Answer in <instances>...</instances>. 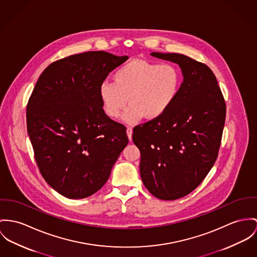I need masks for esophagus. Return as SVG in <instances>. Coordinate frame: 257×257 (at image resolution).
<instances>
[{
	"label": "esophagus",
	"instance_id": "34e87169",
	"mask_svg": "<svg viewBox=\"0 0 257 257\" xmlns=\"http://www.w3.org/2000/svg\"><path fill=\"white\" fill-rule=\"evenodd\" d=\"M126 133H127V136H128L129 141H132V134H133V130H132V128L128 127V128H127V130H126Z\"/></svg>",
	"mask_w": 257,
	"mask_h": 257
}]
</instances>
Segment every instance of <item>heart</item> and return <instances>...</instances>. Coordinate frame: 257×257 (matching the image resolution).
<instances>
[{
	"label": "heart",
	"mask_w": 257,
	"mask_h": 257,
	"mask_svg": "<svg viewBox=\"0 0 257 257\" xmlns=\"http://www.w3.org/2000/svg\"><path fill=\"white\" fill-rule=\"evenodd\" d=\"M113 81H103L99 95L104 113L117 118L127 104L123 120L135 124L144 116L156 119L165 113L177 98L182 74L176 65L134 59L116 69Z\"/></svg>",
	"instance_id": "1"
}]
</instances>
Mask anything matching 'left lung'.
<instances>
[{
  "instance_id": "8db88e82",
  "label": "left lung",
  "mask_w": 257,
  "mask_h": 257,
  "mask_svg": "<svg viewBox=\"0 0 257 257\" xmlns=\"http://www.w3.org/2000/svg\"><path fill=\"white\" fill-rule=\"evenodd\" d=\"M151 55L179 64L184 80L170 108L136 126L132 139L145 187L156 198L174 200L193 192L215 163L226 103L206 64L181 54Z\"/></svg>"
}]
</instances>
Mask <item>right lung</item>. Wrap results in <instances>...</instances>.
Here are the masks:
<instances>
[{
	"label": "right lung",
	"mask_w": 257,
	"mask_h": 257,
	"mask_svg": "<svg viewBox=\"0 0 257 257\" xmlns=\"http://www.w3.org/2000/svg\"><path fill=\"white\" fill-rule=\"evenodd\" d=\"M127 56L96 51L51 63L26 107L27 132L45 181L72 199L106 183L129 140L123 124L102 109L99 85Z\"/></svg>",
	"instance_id": "right-lung-1"
}]
</instances>
